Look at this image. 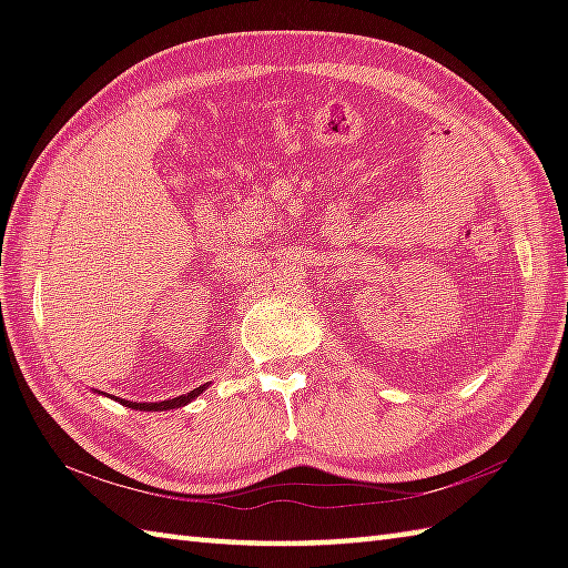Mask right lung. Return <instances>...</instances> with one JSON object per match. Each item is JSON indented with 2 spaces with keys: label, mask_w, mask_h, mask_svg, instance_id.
Listing matches in <instances>:
<instances>
[{
  "label": "right lung",
  "mask_w": 568,
  "mask_h": 568,
  "mask_svg": "<svg viewBox=\"0 0 568 568\" xmlns=\"http://www.w3.org/2000/svg\"><path fill=\"white\" fill-rule=\"evenodd\" d=\"M202 390H204V385H200V388H195V390H190L187 395H178V397H173V400H163V403H131V400H122V397H114V400L131 407V409H146V413H151L153 409V413H159V409H175V407L187 405L190 400H195Z\"/></svg>",
  "instance_id": "obj_1"
}]
</instances>
